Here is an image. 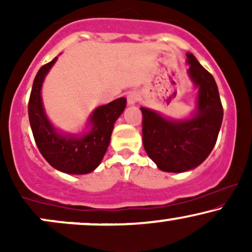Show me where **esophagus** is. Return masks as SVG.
Here are the masks:
<instances>
[{"instance_id":"esophagus-1","label":"esophagus","mask_w":252,"mask_h":252,"mask_svg":"<svg viewBox=\"0 0 252 252\" xmlns=\"http://www.w3.org/2000/svg\"><path fill=\"white\" fill-rule=\"evenodd\" d=\"M126 99H128L129 105H134V104L138 100V94H136V92H130L128 97H126Z\"/></svg>"}]
</instances>
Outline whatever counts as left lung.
<instances>
[{
  "label": "left lung",
  "instance_id": "8db88e82",
  "mask_svg": "<svg viewBox=\"0 0 252 252\" xmlns=\"http://www.w3.org/2000/svg\"><path fill=\"white\" fill-rule=\"evenodd\" d=\"M186 56L189 65L187 73L198 89L192 116L174 120L141 108L143 147L163 172H187L204 162L215 147L222 122V105L215 78L192 53Z\"/></svg>",
  "mask_w": 252,
  "mask_h": 252
}]
</instances>
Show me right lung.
<instances>
[{"instance_id": "obj_1", "label": "right lung", "mask_w": 252, "mask_h": 252, "mask_svg": "<svg viewBox=\"0 0 252 252\" xmlns=\"http://www.w3.org/2000/svg\"><path fill=\"white\" fill-rule=\"evenodd\" d=\"M57 59L43 65L34 79L28 103L31 128L40 153L53 168L66 174H88L102 162L114 124L126 109V99L118 98L94 109L89 117L88 131L83 134L59 131L48 120L41 98L42 83Z\"/></svg>"}]
</instances>
